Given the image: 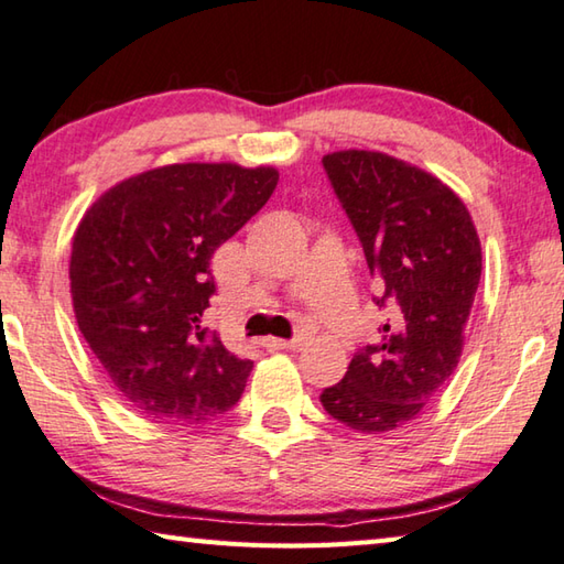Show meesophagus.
<instances>
[{
  "instance_id": "obj_1",
  "label": "esophagus",
  "mask_w": 564,
  "mask_h": 564,
  "mask_svg": "<svg viewBox=\"0 0 564 564\" xmlns=\"http://www.w3.org/2000/svg\"><path fill=\"white\" fill-rule=\"evenodd\" d=\"M265 350H301L303 340L301 337H295V340H281V337H265L261 343Z\"/></svg>"
}]
</instances>
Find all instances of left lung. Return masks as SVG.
<instances>
[{"mask_svg": "<svg viewBox=\"0 0 564 564\" xmlns=\"http://www.w3.org/2000/svg\"><path fill=\"white\" fill-rule=\"evenodd\" d=\"M389 305L382 343L357 352L321 394L325 412L362 434L422 414L464 350L480 281V239L466 204L432 172L377 150L323 158Z\"/></svg>", "mask_w": 564, "mask_h": 564, "instance_id": "8db88e82", "label": "left lung"}]
</instances>
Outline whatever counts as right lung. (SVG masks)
I'll use <instances>...</instances> for the list:
<instances>
[{"instance_id":"add662e5","label":"right lung","mask_w":564,"mask_h":564,"mask_svg":"<svg viewBox=\"0 0 564 564\" xmlns=\"http://www.w3.org/2000/svg\"><path fill=\"white\" fill-rule=\"evenodd\" d=\"M275 184L271 165L177 162L112 184L78 221L68 263L78 330L152 422L202 424L241 399L253 362L202 325L209 261Z\"/></svg>"}]
</instances>
